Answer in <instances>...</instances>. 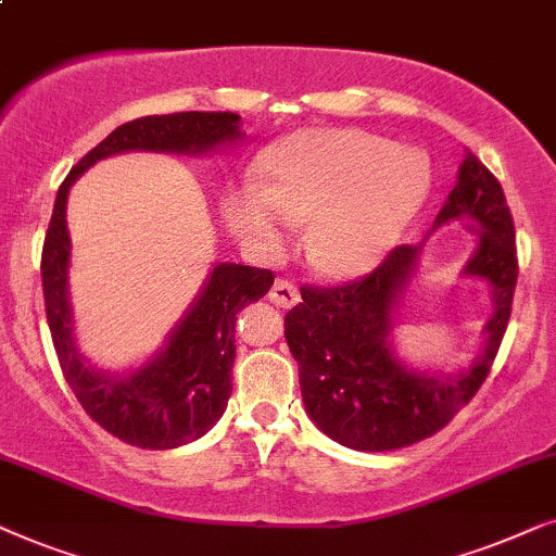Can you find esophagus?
Listing matches in <instances>:
<instances>
[{"instance_id":"esophagus-1","label":"esophagus","mask_w":556,"mask_h":556,"mask_svg":"<svg viewBox=\"0 0 556 556\" xmlns=\"http://www.w3.org/2000/svg\"><path fill=\"white\" fill-rule=\"evenodd\" d=\"M269 302H274L277 307L298 305V302H300L298 287L287 282V279H277V282H274L271 290H269Z\"/></svg>"}]
</instances>
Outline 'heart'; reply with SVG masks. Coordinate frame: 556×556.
Masks as SVG:
<instances>
[{
	"instance_id": "obj_1",
	"label": "heart",
	"mask_w": 556,
	"mask_h": 556,
	"mask_svg": "<svg viewBox=\"0 0 556 556\" xmlns=\"http://www.w3.org/2000/svg\"><path fill=\"white\" fill-rule=\"evenodd\" d=\"M425 188L419 154L361 129H309L269 154L264 185L226 192L224 218L233 236L264 251L282 243L285 218L309 220L305 249L315 269L353 277L394 247Z\"/></svg>"
}]
</instances>
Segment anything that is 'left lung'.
I'll list each match as a JSON object with an SVG mask.
<instances>
[{
	"mask_svg": "<svg viewBox=\"0 0 556 556\" xmlns=\"http://www.w3.org/2000/svg\"><path fill=\"white\" fill-rule=\"evenodd\" d=\"M472 220L483 228L463 274L483 277L493 292L483 353L468 371L427 376L406 368L391 351V313L417 266V247H396L371 274L338 287H302V302L285 317L287 345L300 366V391L309 419L340 445L383 453L440 432L483 387L508 328L519 258L514 218L501 182L472 152L434 228Z\"/></svg>",
	"mask_w": 556,
	"mask_h": 556,
	"instance_id": "8db88e82",
	"label": "left lung"
}]
</instances>
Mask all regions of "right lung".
<instances>
[{"mask_svg":"<svg viewBox=\"0 0 556 556\" xmlns=\"http://www.w3.org/2000/svg\"><path fill=\"white\" fill-rule=\"evenodd\" d=\"M239 122L241 116L231 111H182L135 118L96 144L58 190L40 262L50 336L65 381L88 417L127 445L180 447L203 438L216 425L231 396L236 315L269 292L274 274L256 266L216 264L198 300L152 361L127 376L93 371L73 340L71 236L65 226L68 190L88 167L111 154L129 150L203 154L218 144L236 142L241 139Z\"/></svg>","mask_w":556,"mask_h":556,"instance_id":"right-lung-1","label":"right lung"}]
</instances>
